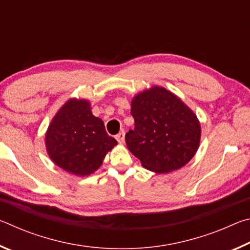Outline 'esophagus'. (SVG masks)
I'll use <instances>...</instances> for the list:
<instances>
[{
  "label": "esophagus",
  "mask_w": 250,
  "mask_h": 250,
  "mask_svg": "<svg viewBox=\"0 0 250 250\" xmlns=\"http://www.w3.org/2000/svg\"><path fill=\"white\" fill-rule=\"evenodd\" d=\"M116 139H117V141L119 142V143L124 142V141H125V132H124V131H122V132L118 133V134L116 135Z\"/></svg>",
  "instance_id": "obj_1"
}]
</instances>
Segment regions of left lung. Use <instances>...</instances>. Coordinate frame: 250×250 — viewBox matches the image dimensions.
<instances>
[{
  "mask_svg": "<svg viewBox=\"0 0 250 250\" xmlns=\"http://www.w3.org/2000/svg\"><path fill=\"white\" fill-rule=\"evenodd\" d=\"M134 129L125 133L126 147L146 168L177 170L189 162L201 140V125L191 109L162 87H152L131 103Z\"/></svg>",
  "mask_w": 250,
  "mask_h": 250,
  "instance_id": "1",
  "label": "left lung"
}]
</instances>
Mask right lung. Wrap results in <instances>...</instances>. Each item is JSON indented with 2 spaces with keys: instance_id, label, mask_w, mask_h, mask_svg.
Segmentation results:
<instances>
[{
  "instance_id": "right-lung-1",
  "label": "right lung",
  "mask_w": 250,
  "mask_h": 250,
  "mask_svg": "<svg viewBox=\"0 0 250 250\" xmlns=\"http://www.w3.org/2000/svg\"><path fill=\"white\" fill-rule=\"evenodd\" d=\"M117 145L104 121L91 113L87 100L71 99L54 117L46 133V149L53 162L75 175L95 172Z\"/></svg>"
}]
</instances>
